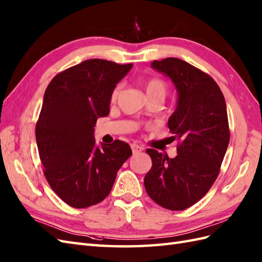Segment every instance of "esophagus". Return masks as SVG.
<instances>
[{
	"label": "esophagus",
	"instance_id": "34e87169",
	"mask_svg": "<svg viewBox=\"0 0 262 262\" xmlns=\"http://www.w3.org/2000/svg\"><path fill=\"white\" fill-rule=\"evenodd\" d=\"M130 147H132V150L134 154H137V153H139V151H143V149H144L142 146H139L137 144H132Z\"/></svg>",
	"mask_w": 262,
	"mask_h": 262
}]
</instances>
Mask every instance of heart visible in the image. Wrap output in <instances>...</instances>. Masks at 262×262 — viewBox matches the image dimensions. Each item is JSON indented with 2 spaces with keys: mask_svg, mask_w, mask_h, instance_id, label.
Segmentation results:
<instances>
[{
  "mask_svg": "<svg viewBox=\"0 0 262 262\" xmlns=\"http://www.w3.org/2000/svg\"><path fill=\"white\" fill-rule=\"evenodd\" d=\"M121 89V84H117L116 87L114 88L113 93H112V101H115L119 96ZM145 90H146V95H147L148 98H161L164 100L166 95H167V84L164 82L162 79L159 78H154L150 79L145 84Z\"/></svg>",
  "mask_w": 262,
  "mask_h": 262,
  "instance_id": "b5f03b06",
  "label": "heart"
}]
</instances>
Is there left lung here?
I'll list each match as a JSON object with an SVG mask.
<instances>
[{
  "label": "left lung",
  "mask_w": 262,
  "mask_h": 262,
  "mask_svg": "<svg viewBox=\"0 0 262 262\" xmlns=\"http://www.w3.org/2000/svg\"><path fill=\"white\" fill-rule=\"evenodd\" d=\"M151 67L178 90V107L167 125L179 143L174 159L146 149L151 167L144 185L155 203L182 211L202 199L220 173L230 141L227 105L214 79L186 61L166 58Z\"/></svg>",
  "instance_id": "1"
}]
</instances>
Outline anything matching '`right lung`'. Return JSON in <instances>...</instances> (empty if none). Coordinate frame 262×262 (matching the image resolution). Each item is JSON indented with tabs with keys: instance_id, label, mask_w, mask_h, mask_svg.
<instances>
[{
	"instance_id": "1",
	"label": "right lung",
	"mask_w": 262,
	"mask_h": 262,
	"mask_svg": "<svg viewBox=\"0 0 262 262\" xmlns=\"http://www.w3.org/2000/svg\"><path fill=\"white\" fill-rule=\"evenodd\" d=\"M132 67L89 59L60 72L46 89L35 125L36 145L49 185L72 208L106 199L132 155L123 141L97 147L94 137L97 119L109 114L113 90Z\"/></svg>"
}]
</instances>
